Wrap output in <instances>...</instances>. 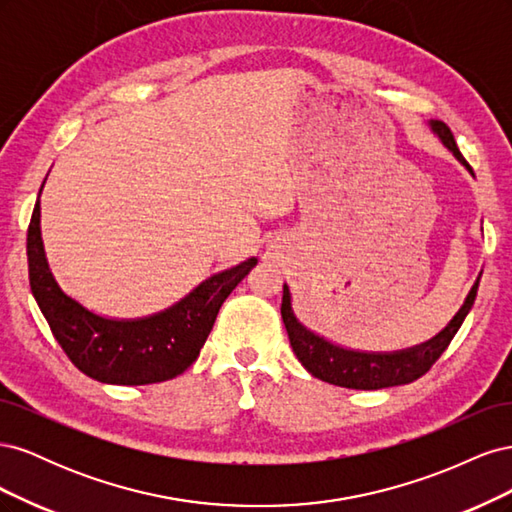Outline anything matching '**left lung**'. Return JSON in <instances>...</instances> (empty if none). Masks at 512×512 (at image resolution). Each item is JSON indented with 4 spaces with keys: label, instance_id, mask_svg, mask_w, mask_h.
<instances>
[{
    "label": "left lung",
    "instance_id": "obj_1",
    "mask_svg": "<svg viewBox=\"0 0 512 512\" xmlns=\"http://www.w3.org/2000/svg\"><path fill=\"white\" fill-rule=\"evenodd\" d=\"M429 128L440 138L442 145L448 151H453V156L466 166L470 170V175L474 177V170L466 162V158L461 156L451 128L438 119H431ZM478 282H480V275L476 277V282L470 288L466 301H463V305L459 307V312L436 337H431L427 342L406 350L365 352V350H352V348H344L329 342L327 337L309 331L297 318V314H294L292 294L286 284H284V297H282V318H284V327L288 331V339L294 354H297L301 365L314 378L335 386H344V389L376 391V389H386V386L410 384L416 378L427 374L429 367L440 359V354L446 350L448 344H451V339L459 331L461 322L466 320L476 299Z\"/></svg>",
    "mask_w": 512,
    "mask_h": 512
}]
</instances>
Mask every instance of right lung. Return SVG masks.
Instances as JSON below:
<instances>
[{
  "label": "right lung",
  "mask_w": 512,
  "mask_h": 512,
  "mask_svg": "<svg viewBox=\"0 0 512 512\" xmlns=\"http://www.w3.org/2000/svg\"><path fill=\"white\" fill-rule=\"evenodd\" d=\"M256 262L258 258H247L237 267L211 275L158 314L106 318L72 299L57 284L44 254L40 194L27 230L29 286L42 316L68 359L85 376L104 384H153L183 374L205 346L222 303Z\"/></svg>",
  "instance_id": "obj_1"
}]
</instances>
